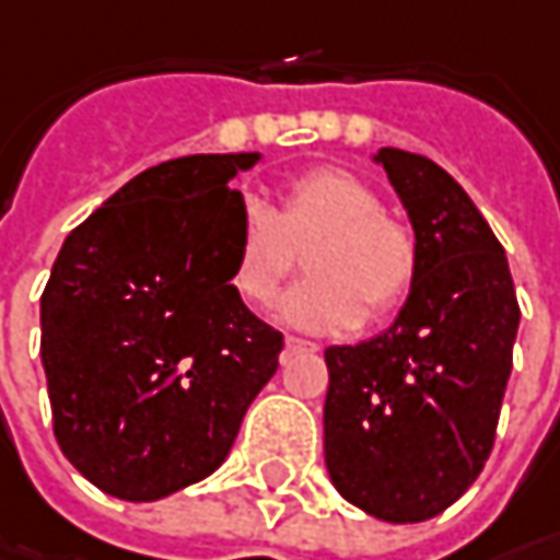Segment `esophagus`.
I'll use <instances>...</instances> for the list:
<instances>
[{"instance_id": "34e87169", "label": "esophagus", "mask_w": 560, "mask_h": 560, "mask_svg": "<svg viewBox=\"0 0 560 560\" xmlns=\"http://www.w3.org/2000/svg\"><path fill=\"white\" fill-rule=\"evenodd\" d=\"M316 351H319V348H316L313 341L288 335V338H284V353H281V360H288V357H294V353H316Z\"/></svg>"}]
</instances>
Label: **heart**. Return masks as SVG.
Masks as SVG:
<instances>
[{
	"label": "heart",
	"instance_id": "b5f03b06",
	"mask_svg": "<svg viewBox=\"0 0 560 560\" xmlns=\"http://www.w3.org/2000/svg\"><path fill=\"white\" fill-rule=\"evenodd\" d=\"M306 250L310 279L291 288L279 316L316 335H345L370 316L398 313L420 276V244L382 212L376 187L345 168H310L281 187L279 209L250 200L234 234L232 284L269 306Z\"/></svg>",
	"mask_w": 560,
	"mask_h": 560
}]
</instances>
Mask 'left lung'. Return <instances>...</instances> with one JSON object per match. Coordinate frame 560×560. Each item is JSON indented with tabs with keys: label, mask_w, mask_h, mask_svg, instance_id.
<instances>
[{
	"label": "left lung",
	"mask_w": 560,
	"mask_h": 560,
	"mask_svg": "<svg viewBox=\"0 0 560 560\" xmlns=\"http://www.w3.org/2000/svg\"><path fill=\"white\" fill-rule=\"evenodd\" d=\"M420 244L395 326L326 351V467L335 489L388 523L460 499L495 445L521 306L508 256L467 190L432 159L382 147Z\"/></svg>",
	"instance_id": "8db88e82"
}]
</instances>
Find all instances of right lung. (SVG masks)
Listing matches in <instances>:
<instances>
[{
    "label": "right lung",
    "mask_w": 560,
    "mask_h": 560,
    "mask_svg": "<svg viewBox=\"0 0 560 560\" xmlns=\"http://www.w3.org/2000/svg\"><path fill=\"white\" fill-rule=\"evenodd\" d=\"M259 153L140 172L65 237L39 298V357L61 454L96 489L156 501L209 476L276 376L281 331L232 284Z\"/></svg>",
    "instance_id": "obj_1"
}]
</instances>
